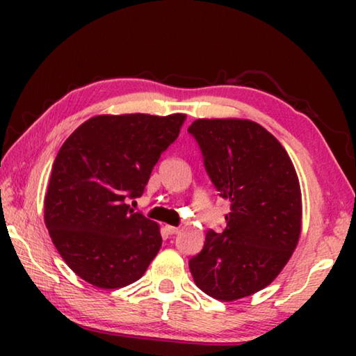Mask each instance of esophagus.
Returning <instances> with one entry per match:
<instances>
[{
	"label": "esophagus",
	"mask_w": 356,
	"mask_h": 356,
	"mask_svg": "<svg viewBox=\"0 0 356 356\" xmlns=\"http://www.w3.org/2000/svg\"><path fill=\"white\" fill-rule=\"evenodd\" d=\"M166 231H168V234H170V236H176V234H179L180 229L176 227V226H166Z\"/></svg>",
	"instance_id": "1"
}]
</instances>
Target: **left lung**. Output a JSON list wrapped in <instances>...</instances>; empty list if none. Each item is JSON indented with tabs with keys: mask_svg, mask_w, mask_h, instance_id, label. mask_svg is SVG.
Instances as JSON below:
<instances>
[{
	"mask_svg": "<svg viewBox=\"0 0 356 356\" xmlns=\"http://www.w3.org/2000/svg\"><path fill=\"white\" fill-rule=\"evenodd\" d=\"M188 131L218 195L231 201L226 227L210 229L190 272L216 300L248 297L280 275L298 243L297 172L281 143L252 120L197 119Z\"/></svg>",
	"mask_w": 356,
	"mask_h": 356,
	"instance_id": "obj_1",
	"label": "left lung"
}]
</instances>
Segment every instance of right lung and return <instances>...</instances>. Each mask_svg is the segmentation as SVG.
<instances>
[{
    "label": "right lung",
    "mask_w": 356,
    "mask_h": 356,
    "mask_svg": "<svg viewBox=\"0 0 356 356\" xmlns=\"http://www.w3.org/2000/svg\"><path fill=\"white\" fill-rule=\"evenodd\" d=\"M185 114L91 118L59 149L45 193V225L64 262L89 284L119 289L159 252V225L130 209L176 141Z\"/></svg>",
    "instance_id": "add662e5"
}]
</instances>
